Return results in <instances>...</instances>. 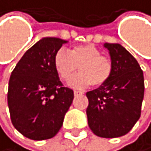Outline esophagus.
<instances>
[{
	"label": "esophagus",
	"mask_w": 151,
	"mask_h": 151,
	"mask_svg": "<svg viewBox=\"0 0 151 151\" xmlns=\"http://www.w3.org/2000/svg\"><path fill=\"white\" fill-rule=\"evenodd\" d=\"M73 94H75V96H80V95H83L84 93L82 91H78V90H75V91H73Z\"/></svg>",
	"instance_id": "34e87169"
}]
</instances>
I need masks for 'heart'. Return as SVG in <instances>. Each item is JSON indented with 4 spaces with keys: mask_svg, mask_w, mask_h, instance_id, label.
Here are the masks:
<instances>
[{
    "mask_svg": "<svg viewBox=\"0 0 151 151\" xmlns=\"http://www.w3.org/2000/svg\"><path fill=\"white\" fill-rule=\"evenodd\" d=\"M54 68L64 81H68L78 71L80 72L71 81L76 88L89 85L100 87L111 78L114 70L111 59L92 45H80L72 47L68 52L59 50L54 56Z\"/></svg>",
    "mask_w": 151,
    "mask_h": 151,
    "instance_id": "b5f03b06",
    "label": "heart"
}]
</instances>
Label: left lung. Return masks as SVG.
<instances>
[{
  "instance_id": "obj_1",
  "label": "left lung",
  "mask_w": 151,
  "mask_h": 151,
  "mask_svg": "<svg viewBox=\"0 0 151 151\" xmlns=\"http://www.w3.org/2000/svg\"><path fill=\"white\" fill-rule=\"evenodd\" d=\"M114 64L104 85L86 93L88 125L96 136L117 138L133 128L141 116L144 73L133 56L119 43H105Z\"/></svg>"
}]
</instances>
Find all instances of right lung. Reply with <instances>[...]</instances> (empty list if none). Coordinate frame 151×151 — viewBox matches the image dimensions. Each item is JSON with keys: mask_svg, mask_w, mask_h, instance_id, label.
I'll use <instances>...</instances> for the list:
<instances>
[{"mask_svg": "<svg viewBox=\"0 0 151 151\" xmlns=\"http://www.w3.org/2000/svg\"><path fill=\"white\" fill-rule=\"evenodd\" d=\"M66 42L58 37L40 40L11 73L7 91L10 119L31 140L53 138L73 103V91L64 87L54 68V56Z\"/></svg>", "mask_w": 151, "mask_h": 151, "instance_id": "obj_1", "label": "right lung"}]
</instances>
